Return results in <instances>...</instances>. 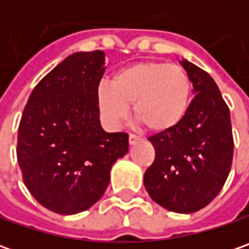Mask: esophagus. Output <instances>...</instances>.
I'll return each mask as SVG.
<instances>
[{
    "instance_id": "esophagus-1",
    "label": "esophagus",
    "mask_w": 249,
    "mask_h": 249,
    "mask_svg": "<svg viewBox=\"0 0 249 249\" xmlns=\"http://www.w3.org/2000/svg\"><path fill=\"white\" fill-rule=\"evenodd\" d=\"M140 137H137L136 134H129V144L130 145H134L136 142H139Z\"/></svg>"
}]
</instances>
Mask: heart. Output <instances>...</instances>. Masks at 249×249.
Wrapping results in <instances>:
<instances>
[{
    "label": "heart",
    "instance_id": "heart-1",
    "mask_svg": "<svg viewBox=\"0 0 249 249\" xmlns=\"http://www.w3.org/2000/svg\"><path fill=\"white\" fill-rule=\"evenodd\" d=\"M191 89L190 76L183 66L145 61L118 71L110 84L102 83L97 90V101L110 124H119L133 104V115L145 129L165 133L184 119Z\"/></svg>",
    "mask_w": 249,
    "mask_h": 249
}]
</instances>
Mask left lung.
<instances>
[{
  "instance_id": "left-lung-1",
  "label": "left lung",
  "mask_w": 249,
  "mask_h": 249,
  "mask_svg": "<svg viewBox=\"0 0 249 249\" xmlns=\"http://www.w3.org/2000/svg\"><path fill=\"white\" fill-rule=\"evenodd\" d=\"M180 63L196 97L178 126L148 139L155 159L144 175V186L167 211L193 213L220 193L230 173L234 141L230 110L215 80L194 63Z\"/></svg>"
}]
</instances>
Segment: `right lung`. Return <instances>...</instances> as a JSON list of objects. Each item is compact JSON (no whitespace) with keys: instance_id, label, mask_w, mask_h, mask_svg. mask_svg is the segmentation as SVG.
Returning <instances> with one entry per match:
<instances>
[{"instance_id":"right-lung-1","label":"right lung","mask_w":249,"mask_h":249,"mask_svg":"<svg viewBox=\"0 0 249 249\" xmlns=\"http://www.w3.org/2000/svg\"><path fill=\"white\" fill-rule=\"evenodd\" d=\"M102 51L74 53L32 91L18 130V163L30 194L47 209L74 215L104 196L129 134L101 127L97 90Z\"/></svg>"}]
</instances>
